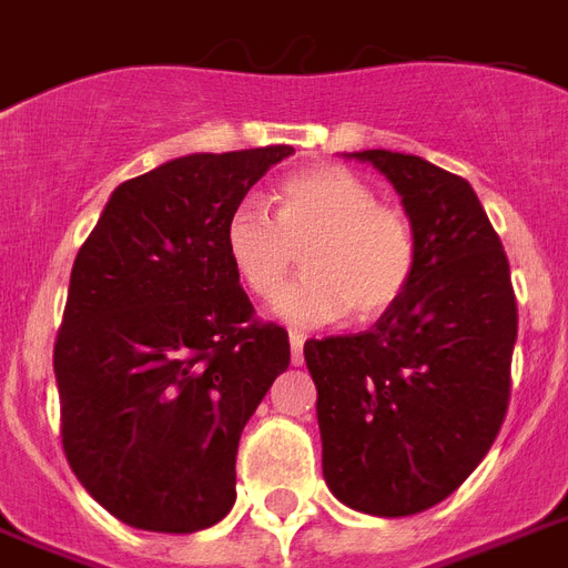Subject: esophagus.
Returning a JSON list of instances; mask_svg holds the SVG:
<instances>
[{
  "mask_svg": "<svg viewBox=\"0 0 568 568\" xmlns=\"http://www.w3.org/2000/svg\"><path fill=\"white\" fill-rule=\"evenodd\" d=\"M288 342H292V363L301 365L303 363V345H306V336L294 329L292 336H288Z\"/></svg>",
  "mask_w": 568,
  "mask_h": 568,
  "instance_id": "1",
  "label": "esophagus"
}]
</instances>
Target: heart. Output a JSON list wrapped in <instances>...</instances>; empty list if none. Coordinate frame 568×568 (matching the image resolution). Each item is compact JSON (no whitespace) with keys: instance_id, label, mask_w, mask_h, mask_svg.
Instances as JSON below:
<instances>
[{"instance_id":"obj_1","label":"heart","mask_w":568,"mask_h":568,"mask_svg":"<svg viewBox=\"0 0 568 568\" xmlns=\"http://www.w3.org/2000/svg\"><path fill=\"white\" fill-rule=\"evenodd\" d=\"M223 250L253 297H271L303 250L306 274L274 301L276 315L297 327H321L351 310L359 321L379 318L404 301L418 267L409 217L336 164L288 173L276 185L274 214L256 200L232 205Z\"/></svg>"}]
</instances>
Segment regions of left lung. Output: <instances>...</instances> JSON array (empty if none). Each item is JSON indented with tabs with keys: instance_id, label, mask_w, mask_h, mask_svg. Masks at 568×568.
I'll return each instance as SVG.
<instances>
[{
	"instance_id": "obj_1",
	"label": "left lung",
	"mask_w": 568,
	"mask_h": 568,
	"mask_svg": "<svg viewBox=\"0 0 568 568\" xmlns=\"http://www.w3.org/2000/svg\"><path fill=\"white\" fill-rule=\"evenodd\" d=\"M400 194L418 241L413 285L365 333L310 338L324 480L372 516L448 498L493 448L510 404L519 310L498 232L463 176L363 150Z\"/></svg>"
}]
</instances>
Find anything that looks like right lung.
Masks as SVG:
<instances>
[{"label": "right lung", "instance_id": "right-lung-1", "mask_svg": "<svg viewBox=\"0 0 568 568\" xmlns=\"http://www.w3.org/2000/svg\"><path fill=\"white\" fill-rule=\"evenodd\" d=\"M292 146L194 153L114 189L79 247L55 338L79 484L138 530L194 534L235 504L250 415L292 359L239 285L223 221Z\"/></svg>", "mask_w": 568, "mask_h": 568}]
</instances>
